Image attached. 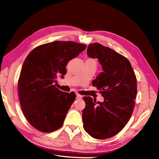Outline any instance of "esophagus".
<instances>
[{
  "instance_id": "esophagus-1",
  "label": "esophagus",
  "mask_w": 159,
  "mask_h": 159,
  "mask_svg": "<svg viewBox=\"0 0 159 159\" xmlns=\"http://www.w3.org/2000/svg\"><path fill=\"white\" fill-rule=\"evenodd\" d=\"M81 98H82L81 95L79 94H76V99H81Z\"/></svg>"
}]
</instances>
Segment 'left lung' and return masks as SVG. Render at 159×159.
Returning <instances> with one entry per match:
<instances>
[{
  "label": "left lung",
  "instance_id": "8db88e82",
  "mask_svg": "<svg viewBox=\"0 0 159 159\" xmlns=\"http://www.w3.org/2000/svg\"><path fill=\"white\" fill-rule=\"evenodd\" d=\"M88 56L97 58L103 72L92 80L103 102L84 97L83 111L85 131L96 139L114 136L125 127L133 113L137 94L136 76L126 57L99 43L88 46Z\"/></svg>",
  "mask_w": 159,
  "mask_h": 159
}]
</instances>
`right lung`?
Listing matches in <instances>:
<instances>
[{
  "instance_id": "right-lung-1",
  "label": "right lung",
  "mask_w": 159,
  "mask_h": 159,
  "mask_svg": "<svg viewBox=\"0 0 159 159\" xmlns=\"http://www.w3.org/2000/svg\"><path fill=\"white\" fill-rule=\"evenodd\" d=\"M85 44L56 41L34 48L23 64L18 80L20 103L25 119L37 130L50 133L61 127L76 94L56 87L66 65L84 51Z\"/></svg>"
}]
</instances>
